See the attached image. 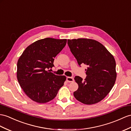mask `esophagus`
I'll return each mask as SVG.
<instances>
[{
    "label": "esophagus",
    "instance_id": "34e87169",
    "mask_svg": "<svg viewBox=\"0 0 131 131\" xmlns=\"http://www.w3.org/2000/svg\"><path fill=\"white\" fill-rule=\"evenodd\" d=\"M67 81L69 82H72L74 81V79L72 77H67Z\"/></svg>",
    "mask_w": 131,
    "mask_h": 131
}]
</instances>
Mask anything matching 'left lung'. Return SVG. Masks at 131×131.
<instances>
[{
    "label": "left lung",
    "mask_w": 131,
    "mask_h": 131,
    "mask_svg": "<svg viewBox=\"0 0 131 131\" xmlns=\"http://www.w3.org/2000/svg\"><path fill=\"white\" fill-rule=\"evenodd\" d=\"M68 43L78 64L88 66L84 80L80 76L75 77L79 88L73 92V96L86 105L99 102L115 85L117 77L115 58L102 43L95 40L69 39Z\"/></svg>",
    "instance_id": "8db88e82"
}]
</instances>
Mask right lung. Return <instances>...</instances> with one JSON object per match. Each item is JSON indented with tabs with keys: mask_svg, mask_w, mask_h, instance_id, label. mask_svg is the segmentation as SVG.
<instances>
[{
	"mask_svg": "<svg viewBox=\"0 0 131 131\" xmlns=\"http://www.w3.org/2000/svg\"><path fill=\"white\" fill-rule=\"evenodd\" d=\"M66 39L47 38L29 45L17 62L16 76L28 97L45 103L54 99L66 80L46 70L53 66L54 58L65 46Z\"/></svg>",
	"mask_w": 131,
	"mask_h": 131,
	"instance_id": "right-lung-1",
	"label": "right lung"
}]
</instances>
